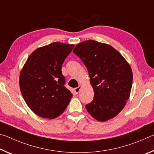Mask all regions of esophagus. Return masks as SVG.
Here are the masks:
<instances>
[{"label":"esophagus","instance_id":"esophagus-1","mask_svg":"<svg viewBox=\"0 0 154 154\" xmlns=\"http://www.w3.org/2000/svg\"><path fill=\"white\" fill-rule=\"evenodd\" d=\"M81 87H82V86H81V85H79V87L75 88V92L76 93V94L79 93V92L80 91V89H81Z\"/></svg>","mask_w":154,"mask_h":154}]
</instances>
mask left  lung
Here are the masks:
<instances>
[{"instance_id": "left-lung-1", "label": "left lung", "mask_w": 154, "mask_h": 154, "mask_svg": "<svg viewBox=\"0 0 154 154\" xmlns=\"http://www.w3.org/2000/svg\"><path fill=\"white\" fill-rule=\"evenodd\" d=\"M73 53L86 66L94 96L85 105L94 118L105 122L116 116L129 98L132 84L130 65L107 44L88 40L75 47Z\"/></svg>"}]
</instances>
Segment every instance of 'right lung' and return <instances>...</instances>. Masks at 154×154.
<instances>
[{
	"label": "right lung",
	"mask_w": 154,
	"mask_h": 154,
	"mask_svg": "<svg viewBox=\"0 0 154 154\" xmlns=\"http://www.w3.org/2000/svg\"><path fill=\"white\" fill-rule=\"evenodd\" d=\"M73 45L54 42L36 49L26 62L20 76L21 93L34 113L54 119L69 105L72 94L65 87L62 65Z\"/></svg>",
	"instance_id": "1"
}]
</instances>
